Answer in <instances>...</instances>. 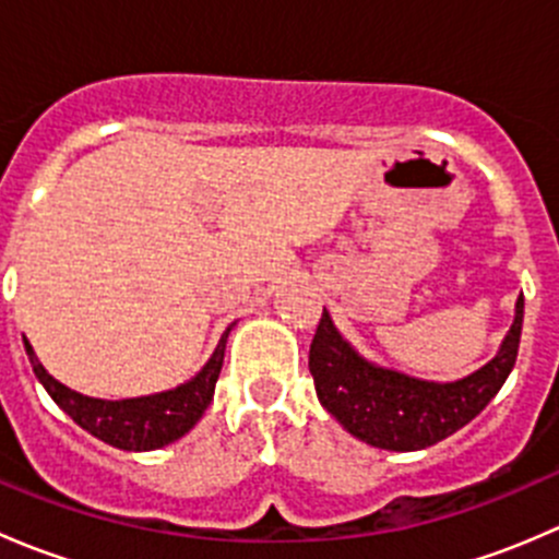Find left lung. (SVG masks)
I'll return each instance as SVG.
<instances>
[{"label":"left lung","instance_id":"1","mask_svg":"<svg viewBox=\"0 0 559 559\" xmlns=\"http://www.w3.org/2000/svg\"><path fill=\"white\" fill-rule=\"evenodd\" d=\"M522 316L520 297L514 324L500 343V352L476 373L438 384L359 357L324 311L308 354L319 403L341 421L343 430L376 449L416 452L432 447L476 419L506 384L520 352Z\"/></svg>","mask_w":559,"mask_h":559}]
</instances>
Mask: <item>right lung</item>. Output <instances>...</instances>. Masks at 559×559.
<instances>
[{
	"label": "right lung",
	"instance_id": "add662e5",
	"mask_svg": "<svg viewBox=\"0 0 559 559\" xmlns=\"http://www.w3.org/2000/svg\"><path fill=\"white\" fill-rule=\"evenodd\" d=\"M233 326L218 341L216 352L207 359L205 368L186 384L170 389V392L148 394V397H129V400H99L86 397L75 389L59 384L43 362L37 359L35 348L24 341L29 362L35 368L39 384L48 389L53 403L64 414L72 416L75 425L92 432L99 441L110 447L123 449V452H154V449L167 447V443L183 438L197 421L202 419L205 408L211 405L213 392H216L218 373L224 365V348H227V335Z\"/></svg>",
	"mask_w": 559,
	"mask_h": 559
}]
</instances>
